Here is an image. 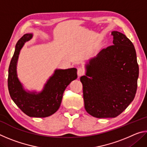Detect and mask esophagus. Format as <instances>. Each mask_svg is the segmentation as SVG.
<instances>
[{
	"label": "esophagus",
	"instance_id": "obj_1",
	"mask_svg": "<svg viewBox=\"0 0 147 147\" xmlns=\"http://www.w3.org/2000/svg\"><path fill=\"white\" fill-rule=\"evenodd\" d=\"M77 74H78V76H82L85 74V70L83 68L80 67L78 69V71H77Z\"/></svg>",
	"mask_w": 147,
	"mask_h": 147
}]
</instances>
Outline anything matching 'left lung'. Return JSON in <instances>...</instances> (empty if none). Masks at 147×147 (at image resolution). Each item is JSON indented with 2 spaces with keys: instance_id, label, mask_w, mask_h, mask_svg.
Returning <instances> with one entry per match:
<instances>
[{
  "instance_id": "obj_1",
  "label": "left lung",
  "mask_w": 147,
  "mask_h": 147,
  "mask_svg": "<svg viewBox=\"0 0 147 147\" xmlns=\"http://www.w3.org/2000/svg\"><path fill=\"white\" fill-rule=\"evenodd\" d=\"M111 36L113 45L90 59L86 75L80 78L85 109L96 118L120 115L134 100L138 88L139 65L133 43L121 32L113 31Z\"/></svg>"
}]
</instances>
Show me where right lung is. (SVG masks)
Instances as JSON below:
<instances>
[{"label": "right lung", "mask_w": 147, "mask_h": 147, "mask_svg": "<svg viewBox=\"0 0 147 147\" xmlns=\"http://www.w3.org/2000/svg\"><path fill=\"white\" fill-rule=\"evenodd\" d=\"M32 37L30 34H24L16 44L8 69V90L15 104L26 115L33 117H47L59 109L65 89L77 78V70L75 68L56 70L41 93L26 92L17 77L16 65L20 50Z\"/></svg>", "instance_id": "right-lung-1"}]
</instances>
